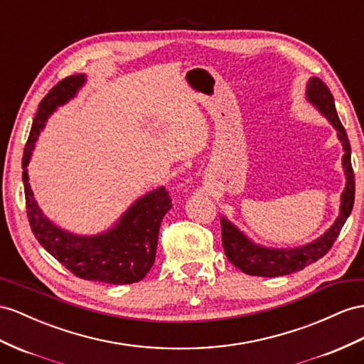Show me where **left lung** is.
I'll return each instance as SVG.
<instances>
[{"label":"left lung","instance_id":"8db88e82","mask_svg":"<svg viewBox=\"0 0 364 364\" xmlns=\"http://www.w3.org/2000/svg\"><path fill=\"white\" fill-rule=\"evenodd\" d=\"M306 101L318 110L332 124V127L337 130V136L344 152L341 164L344 176H346V184H344V191L341 192L338 217L335 218L332 226L321 237L311 241V243L296 247H267L263 245H257L243 230L238 229L234 223L223 215L221 238L226 257L232 264L247 275L271 278L303 271L306 266L315 263L316 259L328 254V250L332 247L333 241L337 240L344 223L350 215L353 198H355V180H353V171L350 164V144L346 130H344L338 118L337 109H335L333 97L328 86L320 78L311 77L306 85Z\"/></svg>","mask_w":364,"mask_h":364}]
</instances>
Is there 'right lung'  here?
Wrapping results in <instances>:
<instances>
[{"instance_id":"add662e5","label":"right lung","mask_w":364,"mask_h":364,"mask_svg":"<svg viewBox=\"0 0 364 364\" xmlns=\"http://www.w3.org/2000/svg\"><path fill=\"white\" fill-rule=\"evenodd\" d=\"M86 81L85 73L64 78L40 102L23 155L27 217L40 245L73 275L109 284L136 283L154 266L161 220L172 208L164 186L135 200L107 230L95 235H78L44 215L29 183L27 166L40 132L53 112L75 98Z\"/></svg>"}]
</instances>
